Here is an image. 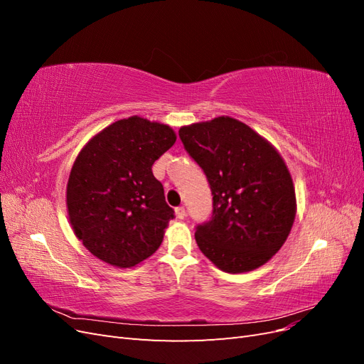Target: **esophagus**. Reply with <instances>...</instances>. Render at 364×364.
Instances as JSON below:
<instances>
[{
    "mask_svg": "<svg viewBox=\"0 0 364 364\" xmlns=\"http://www.w3.org/2000/svg\"><path fill=\"white\" fill-rule=\"evenodd\" d=\"M176 217L183 220V218L186 217V209H185L183 206H178V208H176Z\"/></svg>",
    "mask_w": 364,
    "mask_h": 364,
    "instance_id": "1",
    "label": "esophagus"
}]
</instances>
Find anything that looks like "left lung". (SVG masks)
<instances>
[{"mask_svg": "<svg viewBox=\"0 0 364 364\" xmlns=\"http://www.w3.org/2000/svg\"><path fill=\"white\" fill-rule=\"evenodd\" d=\"M179 136L213 191V217L197 226V246L228 273L264 266L285 243L296 217L294 185L279 151L226 115L182 126Z\"/></svg>", "mask_w": 364, "mask_h": 364, "instance_id": "left-lung-1", "label": "left lung"}]
</instances>
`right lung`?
I'll use <instances>...</instances> for the list:
<instances>
[{"label":"right lung","mask_w":364,"mask_h":364,"mask_svg":"<svg viewBox=\"0 0 364 364\" xmlns=\"http://www.w3.org/2000/svg\"><path fill=\"white\" fill-rule=\"evenodd\" d=\"M174 142L168 124L134 115L98 132L77 155L67 211L75 237L95 258L130 269L158 250L174 211L151 165Z\"/></svg>","instance_id":"right-lung-1"}]
</instances>
